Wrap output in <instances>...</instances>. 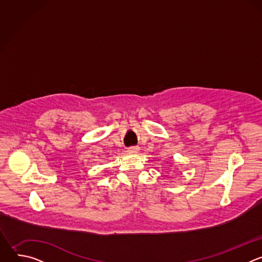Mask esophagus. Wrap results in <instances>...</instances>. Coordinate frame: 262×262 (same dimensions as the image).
Here are the masks:
<instances>
[{"mask_svg": "<svg viewBox=\"0 0 262 262\" xmlns=\"http://www.w3.org/2000/svg\"><path fill=\"white\" fill-rule=\"evenodd\" d=\"M138 151H139V148L136 146H132V147L127 148V152H129V154H137Z\"/></svg>", "mask_w": 262, "mask_h": 262, "instance_id": "esophagus-1", "label": "esophagus"}]
</instances>
